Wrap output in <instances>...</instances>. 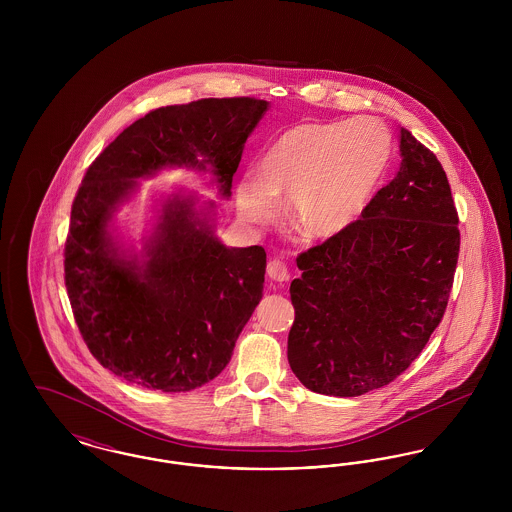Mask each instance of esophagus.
Listing matches in <instances>:
<instances>
[{
    "instance_id": "esophagus-1",
    "label": "esophagus",
    "mask_w": 512,
    "mask_h": 512,
    "mask_svg": "<svg viewBox=\"0 0 512 512\" xmlns=\"http://www.w3.org/2000/svg\"><path fill=\"white\" fill-rule=\"evenodd\" d=\"M267 274L268 278L274 280V282H288L290 280V270L278 259L268 261Z\"/></svg>"
}]
</instances>
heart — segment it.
Segmentation results:
<instances>
[{
  "instance_id": "heart-1",
  "label": "heart",
  "mask_w": 512,
  "mask_h": 512,
  "mask_svg": "<svg viewBox=\"0 0 512 512\" xmlns=\"http://www.w3.org/2000/svg\"><path fill=\"white\" fill-rule=\"evenodd\" d=\"M390 157V132L378 119L295 124L263 149L255 176L238 182V211L265 222L272 197L288 194V215L309 236L334 238L365 213Z\"/></svg>"
}]
</instances>
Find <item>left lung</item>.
<instances>
[{
    "mask_svg": "<svg viewBox=\"0 0 512 512\" xmlns=\"http://www.w3.org/2000/svg\"><path fill=\"white\" fill-rule=\"evenodd\" d=\"M401 165L353 226L297 257L288 361L307 390L388 386L438 328L459 259V217L438 157L407 128Z\"/></svg>",
    "mask_w": 512,
    "mask_h": 512,
    "instance_id": "left-lung-1",
    "label": "left lung"
}]
</instances>
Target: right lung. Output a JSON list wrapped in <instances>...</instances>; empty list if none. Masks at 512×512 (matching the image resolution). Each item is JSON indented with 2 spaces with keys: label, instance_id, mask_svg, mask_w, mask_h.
<instances>
[{
  "label": "right lung",
  "instance_id": "obj_1",
  "mask_svg": "<svg viewBox=\"0 0 512 512\" xmlns=\"http://www.w3.org/2000/svg\"><path fill=\"white\" fill-rule=\"evenodd\" d=\"M268 101L209 98L130 124L99 153L74 197L65 286L92 355L122 380L167 393L217 378L263 297L267 253L226 247L215 201L174 190L142 249L115 236V215L140 182L167 169L209 172L222 197Z\"/></svg>",
  "mask_w": 512,
  "mask_h": 512
}]
</instances>
